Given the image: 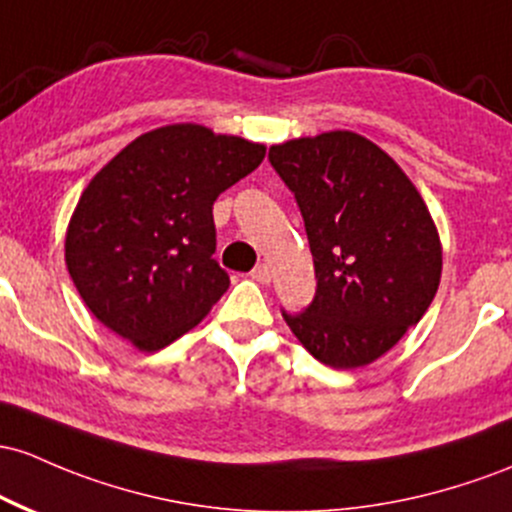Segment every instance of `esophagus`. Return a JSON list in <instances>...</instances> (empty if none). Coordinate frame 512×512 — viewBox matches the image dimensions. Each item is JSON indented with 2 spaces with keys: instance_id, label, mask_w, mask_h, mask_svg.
Listing matches in <instances>:
<instances>
[{
  "instance_id": "obj_1",
  "label": "esophagus",
  "mask_w": 512,
  "mask_h": 512,
  "mask_svg": "<svg viewBox=\"0 0 512 512\" xmlns=\"http://www.w3.org/2000/svg\"><path fill=\"white\" fill-rule=\"evenodd\" d=\"M250 277L255 279L257 284H269V279H272V272H269L267 265H257V267L250 272Z\"/></svg>"
}]
</instances>
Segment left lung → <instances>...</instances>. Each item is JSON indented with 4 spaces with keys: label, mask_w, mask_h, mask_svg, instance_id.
I'll list each match as a JSON object with an SVG mask.
<instances>
[{
    "label": "left lung",
    "mask_w": 512,
    "mask_h": 512,
    "mask_svg": "<svg viewBox=\"0 0 512 512\" xmlns=\"http://www.w3.org/2000/svg\"><path fill=\"white\" fill-rule=\"evenodd\" d=\"M269 162L299 204L316 296L282 316L318 362L355 369L379 359L425 316L442 247L423 196L372 140L352 131L286 140Z\"/></svg>",
    "instance_id": "obj_1"
}]
</instances>
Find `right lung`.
I'll list each match as a JSON object with an SVG mask.
<instances>
[{
	"mask_svg": "<svg viewBox=\"0 0 512 512\" xmlns=\"http://www.w3.org/2000/svg\"><path fill=\"white\" fill-rule=\"evenodd\" d=\"M265 145L196 123L143 133L87 184L65 235L82 301L138 350L192 330L226 294L213 201L247 177Z\"/></svg>",
	"mask_w": 512,
	"mask_h": 512,
	"instance_id": "right-lung-1",
	"label": "right lung"
}]
</instances>
